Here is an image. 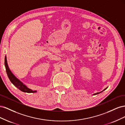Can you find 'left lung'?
I'll return each instance as SVG.
<instances>
[{"label":"left lung","mask_w":125,"mask_h":125,"mask_svg":"<svg viewBox=\"0 0 125 125\" xmlns=\"http://www.w3.org/2000/svg\"><path fill=\"white\" fill-rule=\"evenodd\" d=\"M107 88H105V89H104V90H103L102 91H101V92H97V93H94V94H93V95H96V94H99V93H101V92H102L103 91H104V90H105Z\"/></svg>","instance_id":"obj_1"}]
</instances>
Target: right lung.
I'll return each instance as SVG.
<instances>
[{
	"label": "right lung",
	"mask_w": 125,
	"mask_h": 125,
	"mask_svg": "<svg viewBox=\"0 0 125 125\" xmlns=\"http://www.w3.org/2000/svg\"><path fill=\"white\" fill-rule=\"evenodd\" d=\"M5 66L6 69V73L9 79V80L11 82V83L16 86L17 88L19 89L21 91L26 93H35L37 91H33L31 89L28 88L23 82H21L19 79H18L15 75L12 73L10 69H9L8 63H7V57L5 56Z\"/></svg>",
	"instance_id": "1"
}]
</instances>
